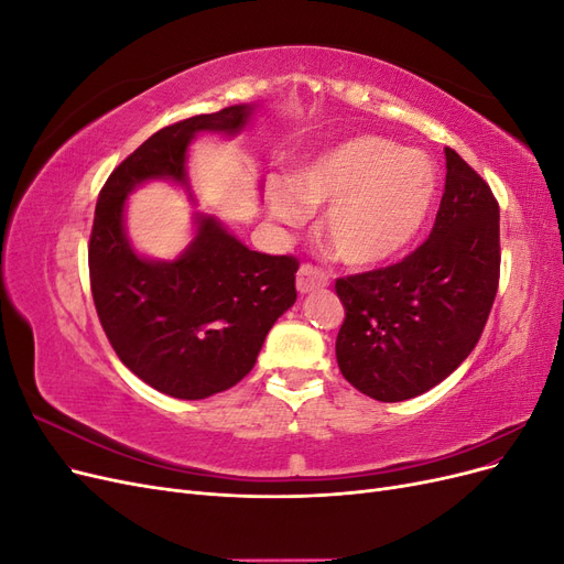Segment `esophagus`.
<instances>
[{
	"instance_id": "1",
	"label": "esophagus",
	"mask_w": 564,
	"mask_h": 564,
	"mask_svg": "<svg viewBox=\"0 0 564 564\" xmlns=\"http://www.w3.org/2000/svg\"><path fill=\"white\" fill-rule=\"evenodd\" d=\"M329 284V275L324 270L311 265V263H303L296 272V289L301 294H311L315 289H322Z\"/></svg>"
}]
</instances>
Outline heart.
Segmentation results:
<instances>
[{
    "label": "heart",
    "instance_id": "b5f03b06",
    "mask_svg": "<svg viewBox=\"0 0 564 564\" xmlns=\"http://www.w3.org/2000/svg\"><path fill=\"white\" fill-rule=\"evenodd\" d=\"M437 191L433 162L381 135H352L289 181L268 183V209L284 226H303L327 206L322 237L338 261L373 265L414 242Z\"/></svg>",
    "mask_w": 564,
    "mask_h": 564
}]
</instances>
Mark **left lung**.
<instances>
[{
  "mask_svg": "<svg viewBox=\"0 0 564 564\" xmlns=\"http://www.w3.org/2000/svg\"><path fill=\"white\" fill-rule=\"evenodd\" d=\"M447 178L435 226L395 265L336 280L346 319L336 362L379 402L431 390L482 336L499 289V202L482 176L445 148Z\"/></svg>",
  "mask_w": 564,
  "mask_h": 564,
  "instance_id": "left-lung-1",
  "label": "left lung"
}]
</instances>
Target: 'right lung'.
I'll return each instance as SVG.
<instances>
[{
  "label": "right lung",
  "instance_id": "obj_1",
  "mask_svg": "<svg viewBox=\"0 0 564 564\" xmlns=\"http://www.w3.org/2000/svg\"><path fill=\"white\" fill-rule=\"evenodd\" d=\"M251 112L253 106H230L152 133L96 202L89 278L98 319L119 360L178 400H204L247 377L270 327L296 301L299 261L251 251L204 214L178 259H145L124 230L127 195L152 178L187 187L185 155L195 135L240 133Z\"/></svg>",
  "mask_w": 564,
  "mask_h": 564
}]
</instances>
